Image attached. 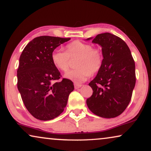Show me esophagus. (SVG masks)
I'll return each mask as SVG.
<instances>
[{"label":"esophagus","instance_id":"esophagus-1","mask_svg":"<svg viewBox=\"0 0 151 151\" xmlns=\"http://www.w3.org/2000/svg\"><path fill=\"white\" fill-rule=\"evenodd\" d=\"M74 86H75V88L76 89H78V88H80L82 86V85H81V84H78V83H75V84H74Z\"/></svg>","mask_w":151,"mask_h":151}]
</instances>
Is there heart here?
Returning a JSON list of instances; mask_svg holds the SVG:
<instances>
[{
    "label": "heart",
    "mask_w": 151,
    "mask_h": 151,
    "mask_svg": "<svg viewBox=\"0 0 151 151\" xmlns=\"http://www.w3.org/2000/svg\"><path fill=\"white\" fill-rule=\"evenodd\" d=\"M64 51L56 48L51 53V60L54 66L59 70L65 72L69 68L70 58L78 57L76 63L77 68L67 72L65 78L76 83H81L88 79L91 75L101 69L103 57L101 51L94 48L92 45L80 41L71 42L65 46Z\"/></svg>",
    "instance_id": "heart-1"
}]
</instances>
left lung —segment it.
Returning a JSON list of instances; mask_svg holds the SVG:
<instances>
[{
  "label": "left lung",
  "instance_id": "obj_1",
  "mask_svg": "<svg viewBox=\"0 0 151 151\" xmlns=\"http://www.w3.org/2000/svg\"><path fill=\"white\" fill-rule=\"evenodd\" d=\"M92 43L102 48L103 66L89 83L93 90L87 99L89 109L95 115L111 118L120 115L130 103L135 85V65L127 44L109 33L97 35Z\"/></svg>",
  "mask_w": 151,
  "mask_h": 151
}]
</instances>
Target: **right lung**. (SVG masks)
Wrapping results in <instances>:
<instances>
[{
    "label": "right lung",
    "mask_w": 151,
    "mask_h": 151,
    "mask_svg": "<svg viewBox=\"0 0 151 151\" xmlns=\"http://www.w3.org/2000/svg\"><path fill=\"white\" fill-rule=\"evenodd\" d=\"M70 40L40 36L31 40L20 55L18 89L27 110L38 120H50L60 115L74 90L73 81L68 78L55 82L61 75L51 60L52 50Z\"/></svg>",
    "instance_id": "obj_1"
}]
</instances>
